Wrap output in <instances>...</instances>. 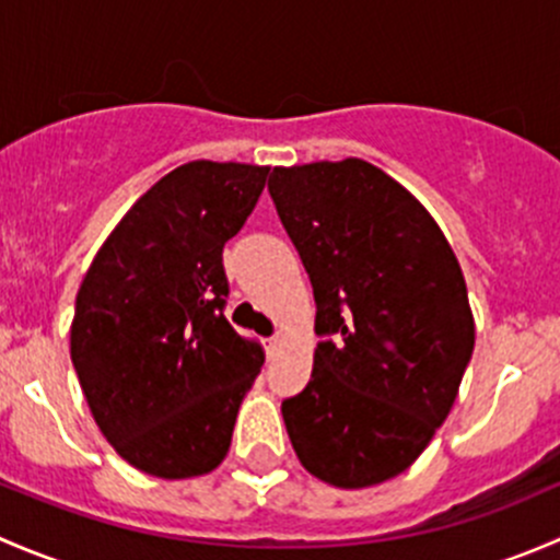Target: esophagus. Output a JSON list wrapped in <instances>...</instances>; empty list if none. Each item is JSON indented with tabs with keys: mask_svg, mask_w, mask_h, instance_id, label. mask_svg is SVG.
<instances>
[{
	"mask_svg": "<svg viewBox=\"0 0 560 560\" xmlns=\"http://www.w3.org/2000/svg\"><path fill=\"white\" fill-rule=\"evenodd\" d=\"M281 341H284V338H281V332H276V336H270L268 338V343H265V349H268V354H276L281 349Z\"/></svg>",
	"mask_w": 560,
	"mask_h": 560,
	"instance_id": "obj_1",
	"label": "esophagus"
}]
</instances>
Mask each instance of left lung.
I'll return each instance as SVG.
<instances>
[{
    "mask_svg": "<svg viewBox=\"0 0 560 560\" xmlns=\"http://www.w3.org/2000/svg\"><path fill=\"white\" fill-rule=\"evenodd\" d=\"M268 191L314 287L322 341L281 404L322 482L398 477L447 420L474 352L466 281L431 213L363 160L273 167Z\"/></svg>",
    "mask_w": 560,
    "mask_h": 560,
    "instance_id": "left-lung-1",
    "label": "left lung"
}]
</instances>
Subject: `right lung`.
Here are the masks:
<instances>
[{"mask_svg":"<svg viewBox=\"0 0 560 560\" xmlns=\"http://www.w3.org/2000/svg\"><path fill=\"white\" fill-rule=\"evenodd\" d=\"M270 167L197 160L156 180L83 276L70 358L94 422L129 466L162 479L213 471L262 347L224 316L222 248Z\"/></svg>","mask_w":560,"mask_h":560,"instance_id":"add662e5","label":"right lung"}]
</instances>
